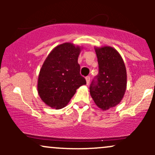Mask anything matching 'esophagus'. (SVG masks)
Wrapping results in <instances>:
<instances>
[{
    "label": "esophagus",
    "instance_id": "34e87169",
    "mask_svg": "<svg viewBox=\"0 0 155 155\" xmlns=\"http://www.w3.org/2000/svg\"><path fill=\"white\" fill-rule=\"evenodd\" d=\"M86 81H87V84H90V76H87L86 77Z\"/></svg>",
    "mask_w": 155,
    "mask_h": 155
}]
</instances>
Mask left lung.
Wrapping results in <instances>:
<instances>
[{
	"label": "left lung",
	"instance_id": "8db88e82",
	"mask_svg": "<svg viewBox=\"0 0 155 155\" xmlns=\"http://www.w3.org/2000/svg\"><path fill=\"white\" fill-rule=\"evenodd\" d=\"M98 74L92 80L90 92L94 102L102 110L117 106L127 87V73L122 57L110 47L95 48Z\"/></svg>",
	"mask_w": 155,
	"mask_h": 155
}]
</instances>
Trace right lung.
<instances>
[{"label":"right lung","mask_w":155,"mask_h":155,"mask_svg":"<svg viewBox=\"0 0 155 155\" xmlns=\"http://www.w3.org/2000/svg\"><path fill=\"white\" fill-rule=\"evenodd\" d=\"M80 49L71 43H64L55 47L44 61L38 76V92L50 107H65L76 90L86 84L78 63Z\"/></svg>","instance_id":"1"}]
</instances>
